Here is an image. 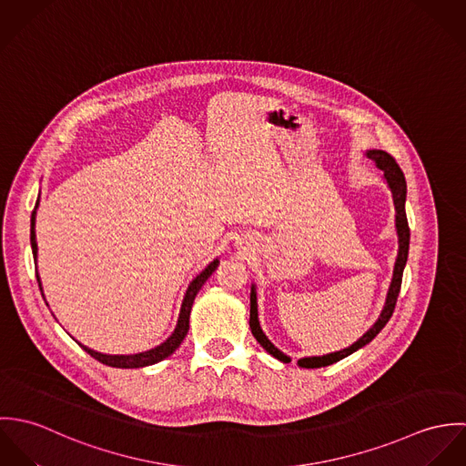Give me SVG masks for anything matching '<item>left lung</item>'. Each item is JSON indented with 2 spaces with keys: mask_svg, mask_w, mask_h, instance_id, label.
Masks as SVG:
<instances>
[{
  "mask_svg": "<svg viewBox=\"0 0 466 466\" xmlns=\"http://www.w3.org/2000/svg\"><path fill=\"white\" fill-rule=\"evenodd\" d=\"M368 157L373 159L377 163V167L384 172V177L393 192V202H395V209H397V215H395V222H397V233H399V257H397V262H395V270H393V279H391V285H390V290H388V298H386V305H384V310L380 314V318L377 319V323L364 333L357 342H353L350 348H344L340 351H335V353H329V355H323V357H307V359H299L298 364L301 368H325V366H330L333 362L351 355L353 351H357L359 348L366 346L368 342H371L377 333L380 332L386 323L391 319L393 316V310H395V305H397V299H399L400 287H401V274H403V267L407 262V255H409V224H407V215H405V196H407V185H405V177H403V172L399 167V163L395 161V157L384 150H370L368 152ZM249 327H251V332L255 335V339L260 342V346H264V350L268 351L272 357H276L278 360L281 362H290V357H287L285 353H281L268 339L266 337V333L262 332L260 329V323H258V309H257V292H255V287H251V316H249Z\"/></svg>",
  "mask_w": 466,
  "mask_h": 466,
  "instance_id": "8db88e82",
  "label": "left lung"
}]
</instances>
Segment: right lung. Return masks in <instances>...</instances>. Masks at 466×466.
Wrapping results in <instances>:
<instances>
[{
	"mask_svg": "<svg viewBox=\"0 0 466 466\" xmlns=\"http://www.w3.org/2000/svg\"><path fill=\"white\" fill-rule=\"evenodd\" d=\"M37 204L39 199L35 202V208L32 211V218H30V244H32V253H34V258H37V242H35V209H37ZM218 266V260H213L209 266L206 267L199 276L190 283L187 294H185V299H183V305H181V314H179V319H177V327L174 333L159 346L148 350V351H143V353H136V355H104V353H98L95 350H89L86 346H82L78 342V346L82 350H86L93 359H96L98 362L106 364V366H111V368H143V366H150V364H156L163 359H167L168 355H172L179 344L183 342V339L187 337L188 329H190V312H192V305H194V299L198 296V292L200 290V287L204 285V281L213 274V270ZM37 276V274H35ZM37 281H39V289H41V279L37 276Z\"/></svg>",
	"mask_w": 466,
	"mask_h": 466,
	"instance_id": "1",
	"label": "right lung"
}]
</instances>
